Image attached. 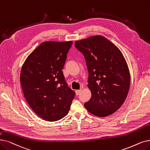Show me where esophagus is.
<instances>
[{
    "instance_id": "1",
    "label": "esophagus",
    "mask_w": 150,
    "mask_h": 150,
    "mask_svg": "<svg viewBox=\"0 0 150 150\" xmlns=\"http://www.w3.org/2000/svg\"><path fill=\"white\" fill-rule=\"evenodd\" d=\"M81 89L76 90V91H75V93H76V94L77 96H79V95L81 93Z\"/></svg>"
}]
</instances>
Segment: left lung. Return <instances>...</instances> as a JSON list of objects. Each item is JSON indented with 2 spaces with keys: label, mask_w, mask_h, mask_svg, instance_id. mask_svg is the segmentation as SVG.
I'll return each mask as SVG.
<instances>
[{
  "label": "left lung",
  "mask_w": 150,
  "mask_h": 150,
  "mask_svg": "<svg viewBox=\"0 0 150 150\" xmlns=\"http://www.w3.org/2000/svg\"><path fill=\"white\" fill-rule=\"evenodd\" d=\"M75 45L84 55L89 73L88 86L91 97L84 107L99 117L113 114L125 102L131 81L121 51L102 35L77 40Z\"/></svg>",
  "instance_id": "8db88e82"
}]
</instances>
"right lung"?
Returning a JSON list of instances; mask_svg holds the SVG:
<instances>
[{
	"instance_id": "add662e5",
	"label": "right lung",
	"mask_w": 150,
	"mask_h": 150,
	"mask_svg": "<svg viewBox=\"0 0 150 150\" xmlns=\"http://www.w3.org/2000/svg\"><path fill=\"white\" fill-rule=\"evenodd\" d=\"M72 43L42 42L23 65L20 81L25 99L39 117L48 121L66 116L75 97L62 71Z\"/></svg>"
}]
</instances>
